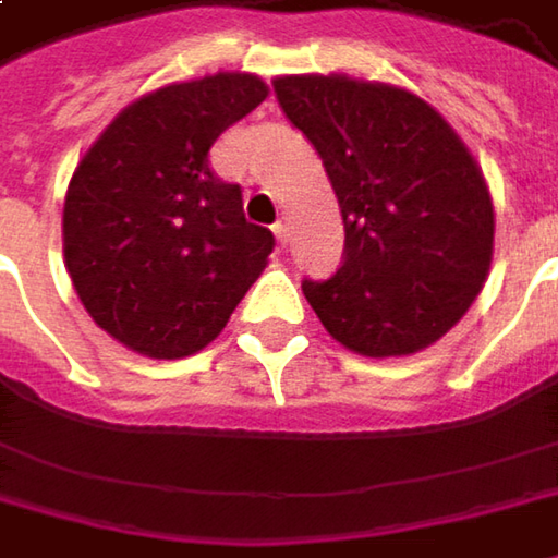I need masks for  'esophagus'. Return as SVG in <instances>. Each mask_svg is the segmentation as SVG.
<instances>
[{"instance_id":"34e87169","label":"esophagus","mask_w":558,"mask_h":558,"mask_svg":"<svg viewBox=\"0 0 558 558\" xmlns=\"http://www.w3.org/2000/svg\"><path fill=\"white\" fill-rule=\"evenodd\" d=\"M272 235H276V241L286 247V241H289V235H292V219H289V216H282V219L272 226Z\"/></svg>"}]
</instances>
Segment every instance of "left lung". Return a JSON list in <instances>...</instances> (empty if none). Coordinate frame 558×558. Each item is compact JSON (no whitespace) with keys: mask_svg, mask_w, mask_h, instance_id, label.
Masks as SVG:
<instances>
[{"mask_svg":"<svg viewBox=\"0 0 558 558\" xmlns=\"http://www.w3.org/2000/svg\"><path fill=\"white\" fill-rule=\"evenodd\" d=\"M282 112L320 154L345 260L304 298L364 357L430 349L468 314L493 264V197L477 159L427 99L349 74H282Z\"/></svg>","mask_w":558,"mask_h":558,"instance_id":"obj_1","label":"left lung"}]
</instances>
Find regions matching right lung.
<instances>
[{"label":"right lung","mask_w":558,"mask_h":558,"mask_svg":"<svg viewBox=\"0 0 558 558\" xmlns=\"http://www.w3.org/2000/svg\"><path fill=\"white\" fill-rule=\"evenodd\" d=\"M269 94L216 71L128 102L81 156L62 247L84 311L125 349L175 361L207 349L257 282L276 238L209 169L216 137Z\"/></svg>","instance_id":"1"}]
</instances>
